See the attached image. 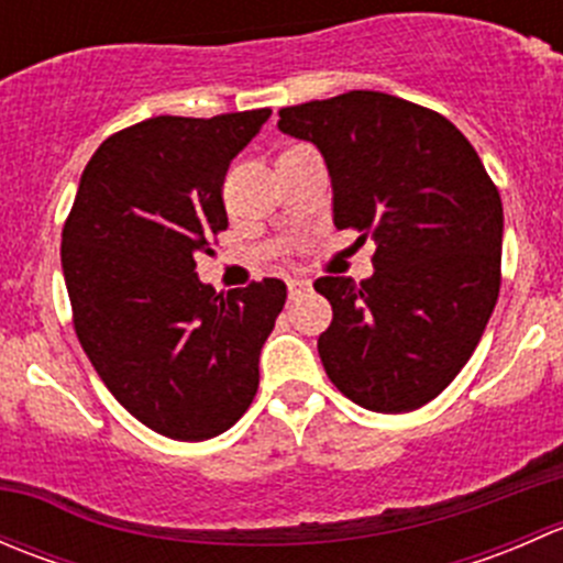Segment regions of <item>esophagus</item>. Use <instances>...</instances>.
<instances>
[{
	"mask_svg": "<svg viewBox=\"0 0 563 563\" xmlns=\"http://www.w3.org/2000/svg\"><path fill=\"white\" fill-rule=\"evenodd\" d=\"M286 286H288V297L291 299L305 297V294L310 291V280H305V277H288Z\"/></svg>",
	"mask_w": 563,
	"mask_h": 563,
	"instance_id": "34e87169",
	"label": "esophagus"
}]
</instances>
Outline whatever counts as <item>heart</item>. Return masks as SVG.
Masks as SVG:
<instances>
[{"instance_id": "b5f03b06", "label": "heart", "mask_w": 563, "mask_h": 563, "mask_svg": "<svg viewBox=\"0 0 563 563\" xmlns=\"http://www.w3.org/2000/svg\"><path fill=\"white\" fill-rule=\"evenodd\" d=\"M294 150H297V146H294ZM288 152H291V150H288Z\"/></svg>"}]
</instances>
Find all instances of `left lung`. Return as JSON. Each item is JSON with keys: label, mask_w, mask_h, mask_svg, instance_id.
Instances as JSON below:
<instances>
[{"label": "left lung", "mask_w": 563, "mask_h": 563, "mask_svg": "<svg viewBox=\"0 0 563 563\" xmlns=\"http://www.w3.org/2000/svg\"><path fill=\"white\" fill-rule=\"evenodd\" d=\"M277 128L321 152L334 225L376 240L367 280L313 283L332 305L318 338L323 371L367 411L424 406L463 371L496 308V185L450 119L384 92L283 108Z\"/></svg>", "instance_id": "8db88e82"}]
</instances>
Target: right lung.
<instances>
[{"instance_id": "obj_1", "label": "right lung", "mask_w": 563, "mask_h": 563, "mask_svg": "<svg viewBox=\"0 0 563 563\" xmlns=\"http://www.w3.org/2000/svg\"><path fill=\"white\" fill-rule=\"evenodd\" d=\"M269 108L155 117L106 139L62 231L76 334L111 395L155 433H225L258 389V356L286 305L266 277L220 297L196 255L229 225L223 176Z\"/></svg>"}]
</instances>
